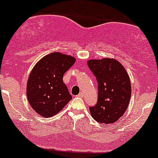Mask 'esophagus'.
I'll list each match as a JSON object with an SVG mask.
<instances>
[{
    "instance_id": "obj_1",
    "label": "esophagus",
    "mask_w": 158,
    "mask_h": 158,
    "mask_svg": "<svg viewBox=\"0 0 158 158\" xmlns=\"http://www.w3.org/2000/svg\"><path fill=\"white\" fill-rule=\"evenodd\" d=\"M77 96L80 97V98H83V97H84V93H80L78 95H77Z\"/></svg>"
}]
</instances>
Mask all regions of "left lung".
Returning <instances> with one entry per match:
<instances>
[{"instance_id": "8db88e82", "label": "left lung", "mask_w": 158, "mask_h": 158, "mask_svg": "<svg viewBox=\"0 0 158 158\" xmlns=\"http://www.w3.org/2000/svg\"><path fill=\"white\" fill-rule=\"evenodd\" d=\"M87 64L98 85V102L89 107L92 117L99 123H114L123 116L130 102L131 85L128 74L113 58L89 60Z\"/></svg>"}]
</instances>
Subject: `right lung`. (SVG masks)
<instances>
[{"mask_svg": "<svg viewBox=\"0 0 158 158\" xmlns=\"http://www.w3.org/2000/svg\"><path fill=\"white\" fill-rule=\"evenodd\" d=\"M74 56L54 52L37 62L27 82V97L42 117L55 116L72 99L63 75L75 63Z\"/></svg>", "mask_w": 158, "mask_h": 158, "instance_id": "obj_1", "label": "right lung"}]
</instances>
